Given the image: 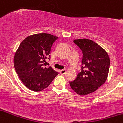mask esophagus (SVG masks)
Masks as SVG:
<instances>
[{"label": "esophagus", "mask_w": 123, "mask_h": 123, "mask_svg": "<svg viewBox=\"0 0 123 123\" xmlns=\"http://www.w3.org/2000/svg\"><path fill=\"white\" fill-rule=\"evenodd\" d=\"M59 72H60V73L61 74H64L66 73V70H65V69H64V70H60Z\"/></svg>", "instance_id": "1"}]
</instances>
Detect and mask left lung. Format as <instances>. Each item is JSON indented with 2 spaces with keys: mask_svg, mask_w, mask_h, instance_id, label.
I'll list each match as a JSON object with an SVG mask.
<instances>
[{
  "mask_svg": "<svg viewBox=\"0 0 123 123\" xmlns=\"http://www.w3.org/2000/svg\"><path fill=\"white\" fill-rule=\"evenodd\" d=\"M74 43L83 53L82 71L70 82L71 89L80 96H85L104 84L109 73L110 59L106 51L92 40L77 39Z\"/></svg>",
  "mask_w": 123,
  "mask_h": 123,
  "instance_id": "left-lung-1",
  "label": "left lung"
}]
</instances>
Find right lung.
I'll use <instances>...</instances> for the list:
<instances>
[{"mask_svg":"<svg viewBox=\"0 0 123 123\" xmlns=\"http://www.w3.org/2000/svg\"><path fill=\"white\" fill-rule=\"evenodd\" d=\"M58 37L40 33L22 41L14 57L15 71L28 89L40 91L49 86L58 73L50 67H44L51 47Z\"/></svg>","mask_w":123,"mask_h":123,"instance_id":"1","label":"right lung"}]
</instances>
